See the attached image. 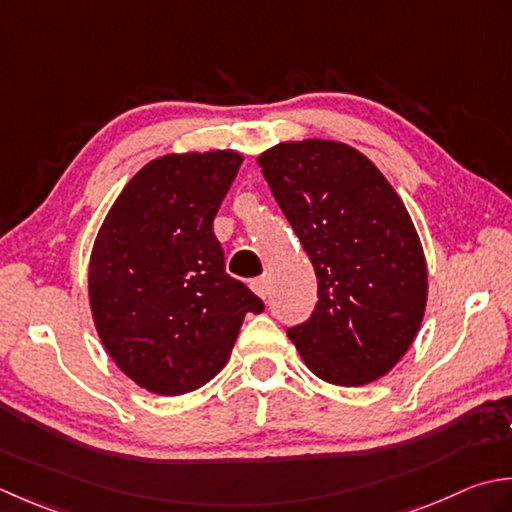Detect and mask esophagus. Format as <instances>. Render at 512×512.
I'll return each instance as SVG.
<instances>
[{
    "mask_svg": "<svg viewBox=\"0 0 512 512\" xmlns=\"http://www.w3.org/2000/svg\"><path fill=\"white\" fill-rule=\"evenodd\" d=\"M249 287H252L254 294L260 296V298H267V296H269V278H267V276L254 278L252 283H249Z\"/></svg>",
    "mask_w": 512,
    "mask_h": 512,
    "instance_id": "obj_1",
    "label": "esophagus"
}]
</instances>
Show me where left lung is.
I'll return each mask as SVG.
<instances>
[{
	"label": "left lung",
	"mask_w": 512,
	"mask_h": 512,
	"mask_svg": "<svg viewBox=\"0 0 512 512\" xmlns=\"http://www.w3.org/2000/svg\"><path fill=\"white\" fill-rule=\"evenodd\" d=\"M258 165L318 278L314 314L287 336L329 384L382 378L413 344L429 291L402 198L367 156L340 141L278 143Z\"/></svg>",
	"instance_id": "left-lung-1"
}]
</instances>
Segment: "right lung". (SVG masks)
<instances>
[{"mask_svg":"<svg viewBox=\"0 0 512 512\" xmlns=\"http://www.w3.org/2000/svg\"><path fill=\"white\" fill-rule=\"evenodd\" d=\"M243 156L165 154L132 176L90 254L92 320L114 364L156 395H183L221 371L263 300L225 271L214 216Z\"/></svg>","mask_w":512,"mask_h":512,"instance_id":"1","label":"right lung"}]
</instances>
